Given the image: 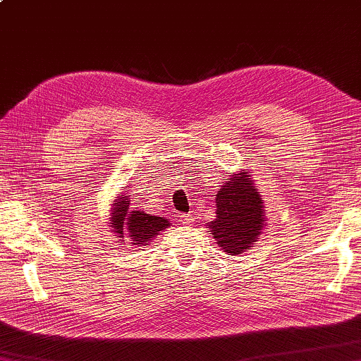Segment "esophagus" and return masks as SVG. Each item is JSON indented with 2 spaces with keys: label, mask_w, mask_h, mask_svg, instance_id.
<instances>
[{
  "label": "esophagus",
  "mask_w": 361,
  "mask_h": 361,
  "mask_svg": "<svg viewBox=\"0 0 361 361\" xmlns=\"http://www.w3.org/2000/svg\"><path fill=\"white\" fill-rule=\"evenodd\" d=\"M178 219H180V222L181 224H185V225H190L192 224V214H185V213H181V214H178Z\"/></svg>",
  "instance_id": "obj_1"
}]
</instances>
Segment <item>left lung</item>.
Here are the masks:
<instances>
[{
    "instance_id": "8db88e82",
    "label": "left lung",
    "mask_w": 361,
    "mask_h": 361,
    "mask_svg": "<svg viewBox=\"0 0 361 361\" xmlns=\"http://www.w3.org/2000/svg\"><path fill=\"white\" fill-rule=\"evenodd\" d=\"M216 194V219L209 235L230 255H239L255 244L264 227V204L247 172L228 175Z\"/></svg>"
}]
</instances>
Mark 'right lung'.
Listing matches in <instances>:
<instances>
[{"label": "right lung", "instance_id": "right-lung-1", "mask_svg": "<svg viewBox=\"0 0 361 361\" xmlns=\"http://www.w3.org/2000/svg\"><path fill=\"white\" fill-rule=\"evenodd\" d=\"M111 227L117 238H130L133 245H148L162 230L171 227L166 217L147 214L140 209L131 208L130 195L120 194L114 199L111 208Z\"/></svg>", "mask_w": 361, "mask_h": 361}]
</instances>
